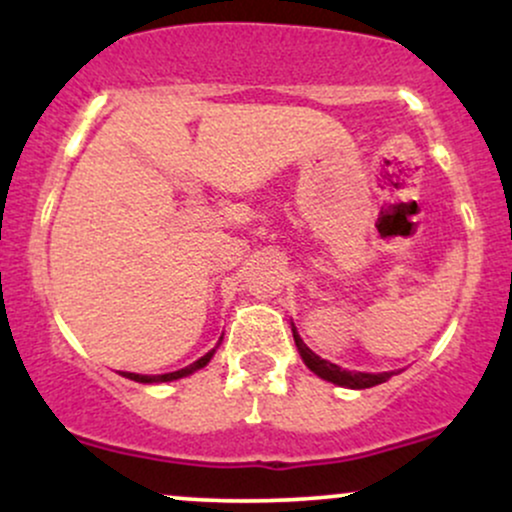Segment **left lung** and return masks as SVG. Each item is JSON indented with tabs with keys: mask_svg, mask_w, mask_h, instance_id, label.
I'll return each mask as SVG.
<instances>
[{
	"mask_svg": "<svg viewBox=\"0 0 512 512\" xmlns=\"http://www.w3.org/2000/svg\"><path fill=\"white\" fill-rule=\"evenodd\" d=\"M293 342H296L298 351H301V358L305 361V366L313 370L315 375L330 380V383H334V385L351 387V390H366V387L385 383V380H390L392 375H395V373H358V370H344V368L334 366V363L325 361V358L315 356L313 351L303 344V339L298 337L296 330H293Z\"/></svg>",
	"mask_w": 512,
	"mask_h": 512,
	"instance_id": "8db88e82",
	"label": "left lung"
}]
</instances>
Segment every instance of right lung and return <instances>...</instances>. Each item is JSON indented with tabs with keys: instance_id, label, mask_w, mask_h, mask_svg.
<instances>
[{
	"instance_id": "1",
	"label": "right lung",
	"mask_w": 512,
	"mask_h": 512,
	"mask_svg": "<svg viewBox=\"0 0 512 512\" xmlns=\"http://www.w3.org/2000/svg\"><path fill=\"white\" fill-rule=\"evenodd\" d=\"M211 356H214V351L204 354L202 358H199V361L190 363L187 368H180V370H175V373H166V375H139V373H127V370H122V375H125V378H129V380H134V383H170V380L185 378V375H190V373H195V370L204 368L211 361Z\"/></svg>"
}]
</instances>
